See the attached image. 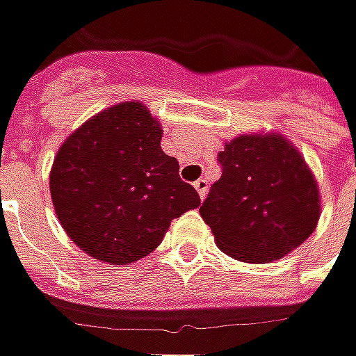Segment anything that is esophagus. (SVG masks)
<instances>
[{
  "label": "esophagus",
  "instance_id": "esophagus-1",
  "mask_svg": "<svg viewBox=\"0 0 356 356\" xmlns=\"http://www.w3.org/2000/svg\"><path fill=\"white\" fill-rule=\"evenodd\" d=\"M195 189H197V193H199L201 199H205V195H207L209 191L207 179H197V181H195Z\"/></svg>",
  "mask_w": 356,
  "mask_h": 356
}]
</instances>
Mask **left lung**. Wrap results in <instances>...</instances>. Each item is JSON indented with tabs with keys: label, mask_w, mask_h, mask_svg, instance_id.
<instances>
[{
	"label": "left lung",
	"mask_w": 356,
	"mask_h": 356,
	"mask_svg": "<svg viewBox=\"0 0 356 356\" xmlns=\"http://www.w3.org/2000/svg\"><path fill=\"white\" fill-rule=\"evenodd\" d=\"M221 179L199 209L217 247L245 263H267L315 231L318 189L299 151L279 135H241L219 153Z\"/></svg>",
	"instance_id": "8db88e82"
}]
</instances>
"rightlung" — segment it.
I'll list each match as a JSON object with an SVG mask.
<instances>
[{"label": "right lung", "instance_id": "1", "mask_svg": "<svg viewBox=\"0 0 356 356\" xmlns=\"http://www.w3.org/2000/svg\"><path fill=\"white\" fill-rule=\"evenodd\" d=\"M161 127L137 103L101 111L57 151L49 189L70 239L87 255L125 265L149 255L173 219L199 207L179 161L161 149Z\"/></svg>", "mask_w": 356, "mask_h": 356}]
</instances>
